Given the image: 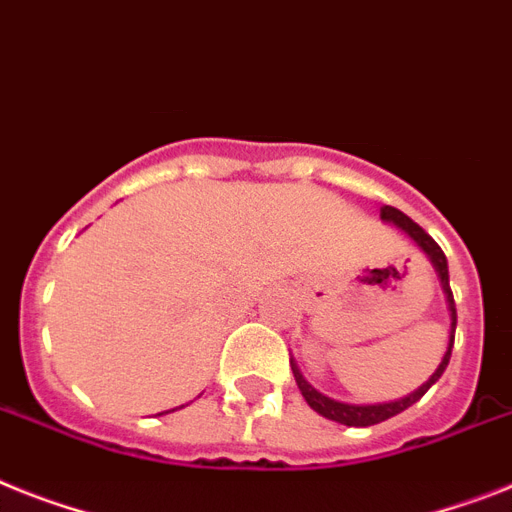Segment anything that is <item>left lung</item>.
I'll list each match as a JSON object with an SVG mask.
<instances>
[{
    "label": "left lung",
    "mask_w": 512,
    "mask_h": 512,
    "mask_svg": "<svg viewBox=\"0 0 512 512\" xmlns=\"http://www.w3.org/2000/svg\"><path fill=\"white\" fill-rule=\"evenodd\" d=\"M380 218L382 221L393 223V226H398L401 231H406V234L416 242V247L422 249L424 255L429 257V263L435 265L437 278H440V286L442 291H445V302H448V312H450V341H448V351H445V356H442L440 367L432 372V377L424 382L422 388H416L414 393H409L406 398H398V401H390V403H369V406H359V403H343V401H336V398H328V395H322L320 390L312 388V385L304 380L302 372H299V367L291 364V369H294V380L296 385H299V390H302L304 401L309 403V409H315L317 414L330 419V422L346 424V427H372V424L385 422V419H390V416L401 414V411H406L409 406H414V403L419 401V398H422V395L442 377V372H445V367H448L450 362V351H453V341H455V320H458V317H455L453 291H450L448 260H445V255H442L440 244H437L435 239H432V236L419 226V223L411 221V218L406 216V213H401L398 208L385 205V208H380Z\"/></svg>",
    "instance_id": "8db88e82"
}]
</instances>
